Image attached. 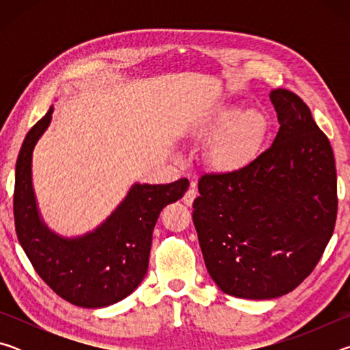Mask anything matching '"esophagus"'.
I'll return each mask as SVG.
<instances>
[{
	"instance_id": "1",
	"label": "esophagus",
	"mask_w": 350,
	"mask_h": 350,
	"mask_svg": "<svg viewBox=\"0 0 350 350\" xmlns=\"http://www.w3.org/2000/svg\"><path fill=\"white\" fill-rule=\"evenodd\" d=\"M196 196H198V189L194 187V182H191V187H189L188 191L183 194V204L189 206L193 204V200L196 199Z\"/></svg>"
}]
</instances>
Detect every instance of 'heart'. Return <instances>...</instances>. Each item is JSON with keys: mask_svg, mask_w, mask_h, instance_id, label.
I'll list each match as a JSON object with an SVG mask.
<instances>
[{"mask_svg": "<svg viewBox=\"0 0 350 350\" xmlns=\"http://www.w3.org/2000/svg\"><path fill=\"white\" fill-rule=\"evenodd\" d=\"M217 125L206 144V156L217 170L244 167L259 151L267 133V117L258 109L232 111L215 106L200 117L196 133L205 134Z\"/></svg>", "mask_w": 350, "mask_h": 350, "instance_id": "b5f03b06", "label": "heart"}]
</instances>
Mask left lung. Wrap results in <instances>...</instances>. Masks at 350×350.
<instances>
[{
  "label": "left lung",
  "instance_id": "1",
  "mask_svg": "<svg viewBox=\"0 0 350 350\" xmlns=\"http://www.w3.org/2000/svg\"><path fill=\"white\" fill-rule=\"evenodd\" d=\"M280 131L245 167L199 179L193 202L204 260L224 293L271 299L303 282L332 238L338 210L330 142L303 100L270 92Z\"/></svg>",
  "mask_w": 350,
  "mask_h": 350
}]
</instances>
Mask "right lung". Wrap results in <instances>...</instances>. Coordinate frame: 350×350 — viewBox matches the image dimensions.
<instances>
[{
    "label": "right lung",
    "mask_w": 350,
    "mask_h": 350,
    "mask_svg": "<svg viewBox=\"0 0 350 350\" xmlns=\"http://www.w3.org/2000/svg\"><path fill=\"white\" fill-rule=\"evenodd\" d=\"M54 106L27 133L16 159L14 217L23 250L47 286L68 303L97 309L131 295L144 280L152 230L161 211L185 194L189 182L134 183L123 202L94 232L63 238L41 221L32 187V151Z\"/></svg>",
    "instance_id": "1"
}]
</instances>
